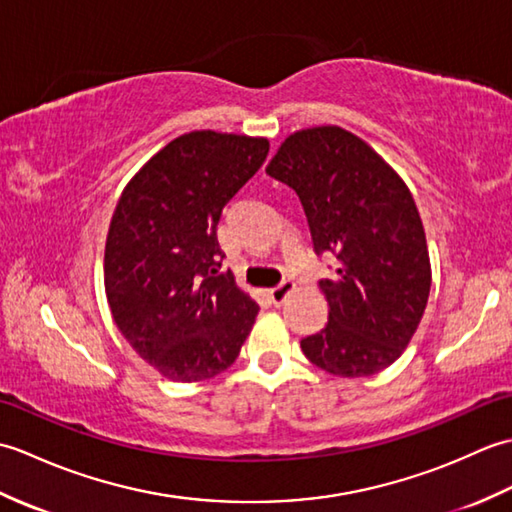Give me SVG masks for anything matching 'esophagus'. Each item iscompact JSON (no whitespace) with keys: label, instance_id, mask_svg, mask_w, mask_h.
Returning a JSON list of instances; mask_svg holds the SVG:
<instances>
[{"label":"esophagus","instance_id":"34e87169","mask_svg":"<svg viewBox=\"0 0 512 512\" xmlns=\"http://www.w3.org/2000/svg\"><path fill=\"white\" fill-rule=\"evenodd\" d=\"M292 290H295V281L284 279V281H281L279 286H275V288H270V290H268V299L273 301L275 306H279V303H284V299L290 295Z\"/></svg>","mask_w":512,"mask_h":512}]
</instances>
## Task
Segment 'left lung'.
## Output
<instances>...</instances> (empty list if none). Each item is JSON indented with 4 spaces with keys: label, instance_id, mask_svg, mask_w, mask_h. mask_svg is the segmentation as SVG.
Listing matches in <instances>:
<instances>
[{
    "label": "left lung",
    "instance_id": "8db88e82",
    "mask_svg": "<svg viewBox=\"0 0 512 512\" xmlns=\"http://www.w3.org/2000/svg\"><path fill=\"white\" fill-rule=\"evenodd\" d=\"M266 173L299 195L314 253L336 257L334 277L319 281L328 323L301 339L303 354L341 378L378 374L409 345L431 288L427 237L407 184L341 127L288 136Z\"/></svg>",
    "mask_w": 512,
    "mask_h": 512
}]
</instances>
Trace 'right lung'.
Masks as SVG:
<instances>
[{
    "instance_id": "1",
    "label": "right lung",
    "mask_w": 512,
    "mask_h": 512,
    "mask_svg": "<svg viewBox=\"0 0 512 512\" xmlns=\"http://www.w3.org/2000/svg\"><path fill=\"white\" fill-rule=\"evenodd\" d=\"M266 138L184 134L127 184L107 233L105 290L118 330L162 376L195 383L235 363L259 312L220 273L217 222L268 156Z\"/></svg>"
}]
</instances>
